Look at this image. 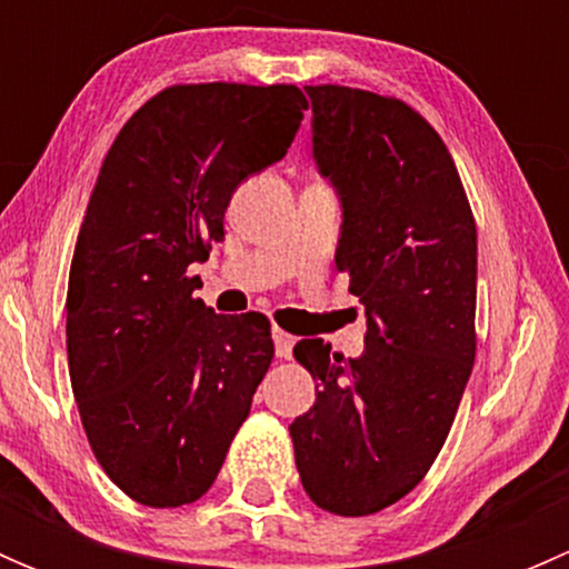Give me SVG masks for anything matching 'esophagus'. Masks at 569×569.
I'll return each mask as SVG.
<instances>
[{"label":"esophagus","mask_w":569,"mask_h":569,"mask_svg":"<svg viewBox=\"0 0 569 569\" xmlns=\"http://www.w3.org/2000/svg\"><path fill=\"white\" fill-rule=\"evenodd\" d=\"M272 338H274V352H278V358H289L291 347H295V338H291L286 330H280V327H272Z\"/></svg>","instance_id":"esophagus-1"}]
</instances>
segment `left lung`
Returning a JSON list of instances; mask_svg holds the SVG:
<instances>
[{
    "mask_svg": "<svg viewBox=\"0 0 569 569\" xmlns=\"http://www.w3.org/2000/svg\"><path fill=\"white\" fill-rule=\"evenodd\" d=\"M313 157L343 203L338 272L366 308V352L302 338L317 401L289 427L311 501L363 518L432 468L476 358V220L449 148L418 109L308 84Z\"/></svg>",
    "mask_w": 569,
    "mask_h": 569,
    "instance_id": "8db88e82",
    "label": "left lung"
}]
</instances>
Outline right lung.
Wrapping results in <instances>:
<instances>
[{
	"mask_svg": "<svg viewBox=\"0 0 569 569\" xmlns=\"http://www.w3.org/2000/svg\"><path fill=\"white\" fill-rule=\"evenodd\" d=\"M297 84H170L114 137L68 278V371L96 460L146 507L214 485L274 358L263 313L220 317L189 274L244 178L286 157Z\"/></svg>",
	"mask_w": 569,
	"mask_h": 569,
	"instance_id": "add662e5",
	"label": "right lung"
}]
</instances>
